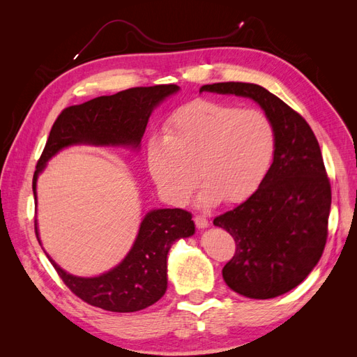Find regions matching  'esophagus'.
<instances>
[{
  "label": "esophagus",
  "mask_w": 357,
  "mask_h": 357,
  "mask_svg": "<svg viewBox=\"0 0 357 357\" xmlns=\"http://www.w3.org/2000/svg\"><path fill=\"white\" fill-rule=\"evenodd\" d=\"M195 225H197V228L198 229H207L208 228V220L204 218V215H197L195 218Z\"/></svg>",
  "instance_id": "1"
}]
</instances>
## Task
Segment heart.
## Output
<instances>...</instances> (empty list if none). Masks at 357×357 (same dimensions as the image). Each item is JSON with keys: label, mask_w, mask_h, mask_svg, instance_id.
<instances>
[{"label": "heart", "mask_w": 357, "mask_h": 357, "mask_svg": "<svg viewBox=\"0 0 357 357\" xmlns=\"http://www.w3.org/2000/svg\"><path fill=\"white\" fill-rule=\"evenodd\" d=\"M275 146V128L264 112L197 100L171 114L164 135L150 139L147 165L162 195L178 205L189 201L199 172L198 201L211 207L223 198H250L271 168Z\"/></svg>", "instance_id": "heart-1"}]
</instances>
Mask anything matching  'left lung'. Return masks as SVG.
I'll return each mask as SVG.
<instances>
[{
	"instance_id": "left-lung-1",
	"label": "left lung",
	"mask_w": 357,
	"mask_h": 357,
	"mask_svg": "<svg viewBox=\"0 0 357 357\" xmlns=\"http://www.w3.org/2000/svg\"><path fill=\"white\" fill-rule=\"evenodd\" d=\"M201 92L250 98L275 128V155L261 188L213 223L236 243L222 271L226 284L252 299L287 294L308 277L326 244L332 197L317 138L304 117L259 84L213 83Z\"/></svg>"
}]
</instances>
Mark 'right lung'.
Returning <instances> with one entry per match:
<instances>
[{
  "mask_svg": "<svg viewBox=\"0 0 357 357\" xmlns=\"http://www.w3.org/2000/svg\"><path fill=\"white\" fill-rule=\"evenodd\" d=\"M177 84L132 88L110 96H98L63 110L53 123L49 139L32 178L37 207V180L47 162L71 146L123 147L138 152L153 110L177 93ZM37 240L43 250L38 222ZM195 234L189 211L153 208L143 218L135 240L126 256L95 277H79L62 269L45 250L50 264L73 294L88 304L113 312H134L153 305L165 295L168 286L167 259L171 245Z\"/></svg>",
  "mask_w": 357,
  "mask_h": 357,
  "instance_id": "add662e5",
  "label": "right lung"
}]
</instances>
